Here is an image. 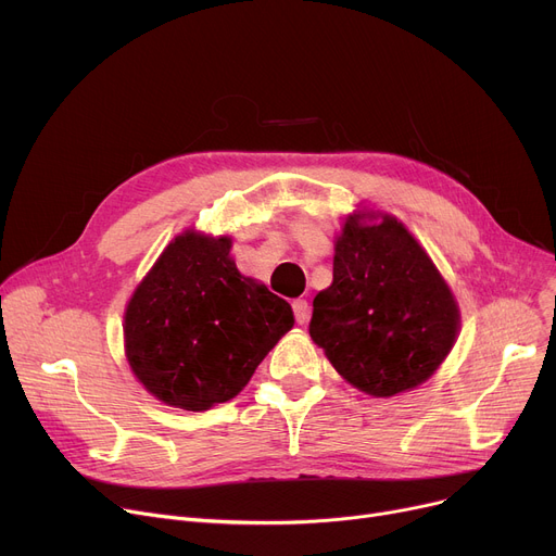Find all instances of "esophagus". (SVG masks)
Here are the masks:
<instances>
[{
    "instance_id": "esophagus-1",
    "label": "esophagus",
    "mask_w": 556,
    "mask_h": 556,
    "mask_svg": "<svg viewBox=\"0 0 556 556\" xmlns=\"http://www.w3.org/2000/svg\"><path fill=\"white\" fill-rule=\"evenodd\" d=\"M293 313H295L298 325H306V323H308V313H311L308 302H306V300H295V302H293Z\"/></svg>"
}]
</instances>
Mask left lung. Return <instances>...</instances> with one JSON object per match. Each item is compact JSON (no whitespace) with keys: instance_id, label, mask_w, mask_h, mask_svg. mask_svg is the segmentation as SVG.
Returning <instances> with one entry per match:
<instances>
[{"instance_id":"1","label":"left lung","mask_w":556,"mask_h":556,"mask_svg":"<svg viewBox=\"0 0 556 556\" xmlns=\"http://www.w3.org/2000/svg\"><path fill=\"white\" fill-rule=\"evenodd\" d=\"M459 311L442 275L396 218L349 216L333 283L313 300L308 333L349 383L371 396L421 386L455 342Z\"/></svg>"}]
</instances>
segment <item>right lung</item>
Wrapping results in <instances>:
<instances>
[{
    "instance_id": "1",
    "label": "right lung",
    "mask_w": 556,
    "mask_h": 556,
    "mask_svg": "<svg viewBox=\"0 0 556 556\" xmlns=\"http://www.w3.org/2000/svg\"><path fill=\"white\" fill-rule=\"evenodd\" d=\"M227 237L185 231L157 258L126 308V356L160 401L200 413L237 396L293 329V308L229 256Z\"/></svg>"
}]
</instances>
